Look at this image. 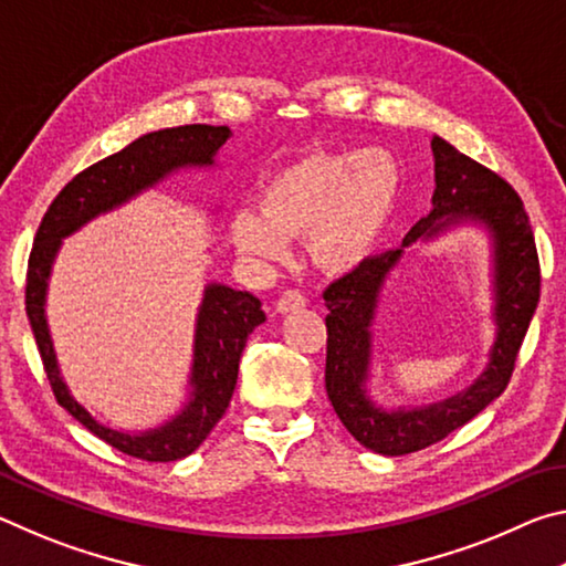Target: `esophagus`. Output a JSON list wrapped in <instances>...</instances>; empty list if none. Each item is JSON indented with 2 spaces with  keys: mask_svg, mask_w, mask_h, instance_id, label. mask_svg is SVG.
Returning a JSON list of instances; mask_svg holds the SVG:
<instances>
[{
  "mask_svg": "<svg viewBox=\"0 0 566 566\" xmlns=\"http://www.w3.org/2000/svg\"><path fill=\"white\" fill-rule=\"evenodd\" d=\"M306 304L304 294L300 290H284L280 300H276V312H294V310H302V306Z\"/></svg>",
  "mask_w": 566,
  "mask_h": 566,
  "instance_id": "34e87169",
  "label": "esophagus"
}]
</instances>
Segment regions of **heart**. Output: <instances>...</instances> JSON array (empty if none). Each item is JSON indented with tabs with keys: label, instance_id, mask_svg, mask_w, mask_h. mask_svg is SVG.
Masks as SVG:
<instances>
[{
	"label": "heart",
	"instance_id": "b5f03b06",
	"mask_svg": "<svg viewBox=\"0 0 566 566\" xmlns=\"http://www.w3.org/2000/svg\"><path fill=\"white\" fill-rule=\"evenodd\" d=\"M397 195L399 167L389 151L319 149L266 177L256 209H237L227 232L239 254L262 264L284 260L290 242L306 239L319 270L349 272L375 252Z\"/></svg>",
	"mask_w": 566,
	"mask_h": 566
}]
</instances>
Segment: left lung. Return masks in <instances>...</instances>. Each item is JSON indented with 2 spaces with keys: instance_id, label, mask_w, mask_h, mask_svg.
<instances>
[{
  "instance_id": "1",
  "label": "left lung",
  "mask_w": 566,
  "mask_h": 566,
  "mask_svg": "<svg viewBox=\"0 0 566 566\" xmlns=\"http://www.w3.org/2000/svg\"><path fill=\"white\" fill-rule=\"evenodd\" d=\"M434 195L432 212L409 229L401 249L367 256L357 270L324 290L327 304V395L342 424L371 452L399 457L442 442L474 419L510 385L516 354L539 302V256L530 217L510 181L462 155L442 137H432ZM457 221H479L495 247V323L497 339L491 364L475 385L437 406L419 410H379L366 397L370 319L388 272L403 247Z\"/></svg>"
}]
</instances>
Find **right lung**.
<instances>
[{
    "label": "right lung",
    "mask_w": 566,
    "mask_h": 566,
    "mask_svg": "<svg viewBox=\"0 0 566 566\" xmlns=\"http://www.w3.org/2000/svg\"><path fill=\"white\" fill-rule=\"evenodd\" d=\"M229 134H232L229 127H212V124H185V127L149 132L117 155L80 171L46 209L36 229L30 264H27V317H30L36 349H40L56 401L92 434L145 462H177L191 454L224 417L237 387L239 357L244 352L247 337L266 319L262 302L254 294L237 292L227 284H209L197 314L195 361H191L189 379L191 397L187 407L167 424L149 432L127 434L99 424L62 381L44 317L46 280H50L54 254L60 252L64 237H70L97 214L124 205L142 189L155 187L175 169L214 165L217 149L229 139Z\"/></svg>",
    "instance_id": "1"
}]
</instances>
